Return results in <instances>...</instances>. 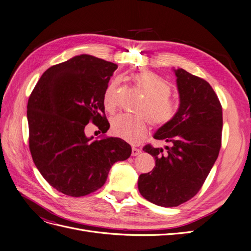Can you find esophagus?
<instances>
[{"label":"esophagus","instance_id":"esophagus-1","mask_svg":"<svg viewBox=\"0 0 251 251\" xmlns=\"http://www.w3.org/2000/svg\"><path fill=\"white\" fill-rule=\"evenodd\" d=\"M141 152V151L139 150V149H136V148H132V151H131V155L133 156V157H135V156H138L139 154Z\"/></svg>","mask_w":251,"mask_h":251}]
</instances>
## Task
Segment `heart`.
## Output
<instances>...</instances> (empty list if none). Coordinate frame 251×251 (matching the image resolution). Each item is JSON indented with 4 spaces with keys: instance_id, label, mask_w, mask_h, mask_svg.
I'll use <instances>...</instances> for the list:
<instances>
[{
    "instance_id": "obj_1",
    "label": "heart",
    "mask_w": 251,
    "mask_h": 251,
    "mask_svg": "<svg viewBox=\"0 0 251 251\" xmlns=\"http://www.w3.org/2000/svg\"><path fill=\"white\" fill-rule=\"evenodd\" d=\"M130 81L136 90L145 96L136 108L138 116L119 115L112 120V133L130 144L137 145L148 134L149 122L155 127L169 124L176 117V103L170 99L171 87L158 75L141 71L130 75ZM104 106L108 112H115L121 103L119 80H113L103 95Z\"/></svg>"
}]
</instances>
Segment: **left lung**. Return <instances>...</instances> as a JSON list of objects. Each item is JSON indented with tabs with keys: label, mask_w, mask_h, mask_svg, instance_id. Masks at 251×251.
I'll return each mask as SVG.
<instances>
[{
	"label": "left lung",
	"mask_w": 251,
	"mask_h": 251,
	"mask_svg": "<svg viewBox=\"0 0 251 251\" xmlns=\"http://www.w3.org/2000/svg\"><path fill=\"white\" fill-rule=\"evenodd\" d=\"M179 106L172 121L160 127L155 139L168 144L148 145L144 151L156 166L140 174L138 190L148 201L163 207L187 202L199 192L219 156L222 144L223 108L208 82L183 69L174 70Z\"/></svg>",
	"instance_id": "8db88e82"
}]
</instances>
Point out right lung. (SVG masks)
I'll return each mask as SVG.
<instances>
[{
    "label": "right lung",
    "instance_id": "obj_1",
    "mask_svg": "<svg viewBox=\"0 0 251 251\" xmlns=\"http://www.w3.org/2000/svg\"><path fill=\"white\" fill-rule=\"evenodd\" d=\"M118 65L88 54L49 68L27 102L29 150L35 165L58 192L81 197L101 188L118 161L131 147L118 137L93 140L85 126L90 121L102 133L110 123L103 95Z\"/></svg>",
    "mask_w": 251,
    "mask_h": 251
}]
</instances>
